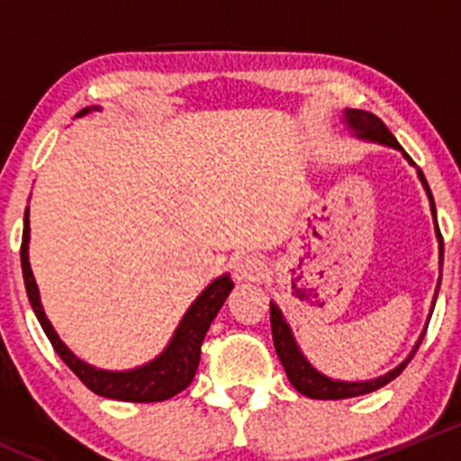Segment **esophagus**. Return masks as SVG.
Instances as JSON below:
<instances>
[{
    "label": "esophagus",
    "mask_w": 461,
    "mask_h": 461,
    "mask_svg": "<svg viewBox=\"0 0 461 461\" xmlns=\"http://www.w3.org/2000/svg\"><path fill=\"white\" fill-rule=\"evenodd\" d=\"M265 272V260L258 254H243L234 260V276L239 281H258Z\"/></svg>",
    "instance_id": "34e87169"
}]
</instances>
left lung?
<instances>
[{"label":"left lung","mask_w":461,"mask_h":461,"mask_svg":"<svg viewBox=\"0 0 461 461\" xmlns=\"http://www.w3.org/2000/svg\"><path fill=\"white\" fill-rule=\"evenodd\" d=\"M346 120L361 138H368V140L388 144V147H394V149H402V144L394 140V136L388 131V127H385V124L381 122L376 115L368 113V111L348 109ZM403 156L408 158V162H412V158L408 156V153H403ZM412 165H415V162H412ZM420 178H421V183H424L426 192H429L432 216H435V203H432V194H430L429 185H426V178L421 171H420ZM435 222H437V216H435ZM437 239H439V263H441V257H444V240H441L439 227H437ZM269 321H272L274 348H276L278 359H281L283 368H285L287 379H290V384L294 385L301 394H305V397H310V399H348V397H359V394L373 393V390L390 384L394 376L402 375L403 368L408 366V361L415 357L417 348H420V343H417V348L412 350V355L408 357L402 366H397L394 370H390L388 375L379 376V379H373V381H352V384H348V381L328 379V376L317 373V370H314L312 366L305 361V357L301 355V350L296 348L294 339H292L290 325L283 321V314L278 312V308L274 303L269 305Z\"/></svg>","instance_id":"obj_1"}]
</instances>
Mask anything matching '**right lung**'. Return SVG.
<instances>
[{"mask_svg":"<svg viewBox=\"0 0 461 461\" xmlns=\"http://www.w3.org/2000/svg\"><path fill=\"white\" fill-rule=\"evenodd\" d=\"M86 113V109L82 111ZM80 113V115H82ZM29 209L24 212V231H22V272H24V285L26 294H29L31 308L40 321L41 330L49 337L50 346L58 352L59 359L77 375V379L93 390L100 397L118 399V402H165L178 394L180 390L187 388L194 381V375L198 370V361H201V346L203 339L207 334L209 323L222 308L225 299L230 296L234 283L230 276H221L203 292L196 299V303L189 308L185 319L180 321L178 330H176L174 339H171L169 348L158 357L151 364L142 366L138 370H129V373H106V370H95L86 366L85 361L77 359L67 350L59 337L55 334L53 325L46 319L44 310H41L40 294H37L35 278H32L31 263H29Z\"/></svg>","mask_w":461,"mask_h":461,"instance_id":"add662e5","label":"right lung"}]
</instances>
